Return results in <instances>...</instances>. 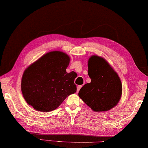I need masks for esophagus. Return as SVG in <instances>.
I'll return each mask as SVG.
<instances>
[{
	"label": "esophagus",
	"mask_w": 148,
	"mask_h": 148,
	"mask_svg": "<svg viewBox=\"0 0 148 148\" xmlns=\"http://www.w3.org/2000/svg\"><path fill=\"white\" fill-rule=\"evenodd\" d=\"M82 85H80V86H77V93H78V92H79V90H80V88H82Z\"/></svg>",
	"instance_id": "34e87169"
}]
</instances>
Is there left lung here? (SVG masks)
<instances>
[{"instance_id":"1","label":"left lung","mask_w":148,"mask_h":148,"mask_svg":"<svg viewBox=\"0 0 148 148\" xmlns=\"http://www.w3.org/2000/svg\"><path fill=\"white\" fill-rule=\"evenodd\" d=\"M88 65L91 81L80 89L79 97L96 112L111 110L122 95V86L118 74L104 58L97 55L89 58Z\"/></svg>"}]
</instances>
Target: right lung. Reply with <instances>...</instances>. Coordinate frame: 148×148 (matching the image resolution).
I'll list each match as a JSON object with an SVG mask.
<instances>
[{
  "label": "right lung",
  "mask_w": 148,
  "mask_h": 148,
  "mask_svg": "<svg viewBox=\"0 0 148 148\" xmlns=\"http://www.w3.org/2000/svg\"><path fill=\"white\" fill-rule=\"evenodd\" d=\"M70 58L65 53L53 51L44 55L25 69L21 90L26 102L35 110H55L69 95L77 91L74 71L67 73Z\"/></svg>",
  "instance_id": "add662e5"
}]
</instances>
